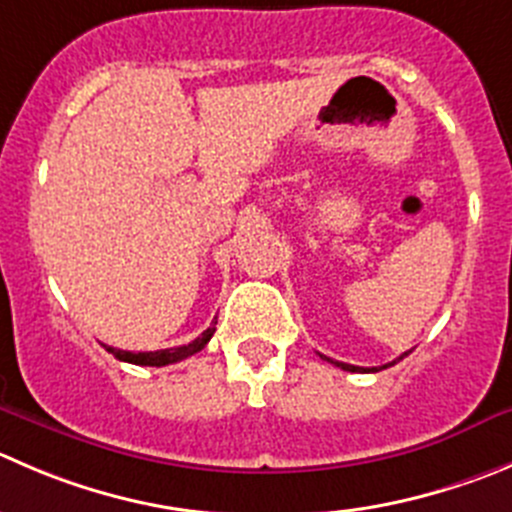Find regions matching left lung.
Returning a JSON list of instances; mask_svg holds the SVG:
<instances>
[{
  "label": "left lung",
  "mask_w": 512,
  "mask_h": 512,
  "mask_svg": "<svg viewBox=\"0 0 512 512\" xmlns=\"http://www.w3.org/2000/svg\"><path fill=\"white\" fill-rule=\"evenodd\" d=\"M407 354L410 352H405L402 354V357L399 359H405ZM321 359H326V362H332L334 367H342L344 372H379V369H387V367H392V364H397V359H394V362H389V364H384V367H354V364H344V362H334V359H329V357H324V354H319Z\"/></svg>",
  "instance_id": "obj_1"
}]
</instances>
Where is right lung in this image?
Here are the masks:
<instances>
[{
	"label": "right lung",
	"mask_w": 512,
	"mask_h": 512,
	"mask_svg": "<svg viewBox=\"0 0 512 512\" xmlns=\"http://www.w3.org/2000/svg\"><path fill=\"white\" fill-rule=\"evenodd\" d=\"M213 332H216V326L211 324L206 332H203L198 339H193L191 344H183V347H173V349H158V352H123V349L107 347V344H102V347L113 354L115 359H120V362L140 364V367H165V364L180 362V359H186L191 357V354L201 352V349L211 342Z\"/></svg>",
	"instance_id": "1"
}]
</instances>
